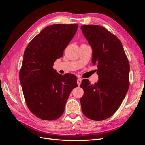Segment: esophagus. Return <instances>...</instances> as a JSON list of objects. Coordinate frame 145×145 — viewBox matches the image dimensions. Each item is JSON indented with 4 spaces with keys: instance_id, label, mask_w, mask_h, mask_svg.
<instances>
[{
    "instance_id": "34e87169",
    "label": "esophagus",
    "mask_w": 145,
    "mask_h": 145,
    "mask_svg": "<svg viewBox=\"0 0 145 145\" xmlns=\"http://www.w3.org/2000/svg\"><path fill=\"white\" fill-rule=\"evenodd\" d=\"M77 85H78V86H80V85L81 84V83H82V78H77Z\"/></svg>"
}]
</instances>
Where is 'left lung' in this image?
<instances>
[{"instance_id":"obj_1","label":"left lung","mask_w":145,"mask_h":145,"mask_svg":"<svg viewBox=\"0 0 145 145\" xmlns=\"http://www.w3.org/2000/svg\"><path fill=\"white\" fill-rule=\"evenodd\" d=\"M80 28L93 49L92 62L97 65L99 76L93 85L89 80H82V111L89 119L105 120L117 111L128 92V59L120 40L106 28L95 25H84Z\"/></svg>"}]
</instances>
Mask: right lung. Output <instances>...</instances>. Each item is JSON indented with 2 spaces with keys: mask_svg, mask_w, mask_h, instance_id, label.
<instances>
[{
  "mask_svg": "<svg viewBox=\"0 0 145 145\" xmlns=\"http://www.w3.org/2000/svg\"><path fill=\"white\" fill-rule=\"evenodd\" d=\"M78 24L48 26L35 36L26 48L19 78L29 111L44 120L62 116L71 91L77 86V78L64 75L52 68L55 61L75 35Z\"/></svg>",
  "mask_w": 145,
  "mask_h": 145,
  "instance_id": "add662e5",
  "label": "right lung"
}]
</instances>
